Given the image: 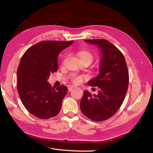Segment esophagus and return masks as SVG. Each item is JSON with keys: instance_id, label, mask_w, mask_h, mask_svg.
<instances>
[{"instance_id": "obj_1", "label": "esophagus", "mask_w": 153, "mask_h": 153, "mask_svg": "<svg viewBox=\"0 0 153 153\" xmlns=\"http://www.w3.org/2000/svg\"><path fill=\"white\" fill-rule=\"evenodd\" d=\"M73 87H75V86H74V85H68V89H69V91H70L73 89Z\"/></svg>"}]
</instances>
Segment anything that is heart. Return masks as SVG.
I'll list each match as a JSON object with an SVG mask.
<instances>
[{"instance_id": "heart-1", "label": "heart", "mask_w": 153, "mask_h": 153, "mask_svg": "<svg viewBox=\"0 0 153 153\" xmlns=\"http://www.w3.org/2000/svg\"><path fill=\"white\" fill-rule=\"evenodd\" d=\"M78 56L79 57L81 62L88 61L91 63V62L92 61V59H93V56H92V53L90 52H89V51L87 50L80 51V52L78 53ZM83 79H84V76L82 75H76V74H74V75H71V80L72 82L76 84H80L83 81Z\"/></svg>"}]
</instances>
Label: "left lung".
Wrapping results in <instances>:
<instances>
[{
  "mask_svg": "<svg viewBox=\"0 0 153 153\" xmlns=\"http://www.w3.org/2000/svg\"><path fill=\"white\" fill-rule=\"evenodd\" d=\"M101 49L99 75L88 82L92 87H98V95L92 96L84 91L80 101L82 112L94 121L108 119L121 107L126 96L129 84L128 66L123 53L106 39H86Z\"/></svg>",
  "mask_w": 153,
  "mask_h": 153,
  "instance_id": "left-lung-1",
  "label": "left lung"
}]
</instances>
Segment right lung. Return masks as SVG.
I'll list each match as a JSON object with an SVG mask.
<instances>
[{"mask_svg": "<svg viewBox=\"0 0 153 153\" xmlns=\"http://www.w3.org/2000/svg\"><path fill=\"white\" fill-rule=\"evenodd\" d=\"M73 41H41L23 55L17 69L18 92L25 108L37 117H53L61 109L68 88L61 85L55 89L47 80L58 70L59 54Z\"/></svg>", "mask_w": 153, "mask_h": 153, "instance_id": "obj_1", "label": "right lung"}]
</instances>
